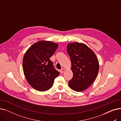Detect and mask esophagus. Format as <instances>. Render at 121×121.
Instances as JSON below:
<instances>
[{
	"label": "esophagus",
	"instance_id": "obj_1",
	"mask_svg": "<svg viewBox=\"0 0 121 121\" xmlns=\"http://www.w3.org/2000/svg\"><path fill=\"white\" fill-rule=\"evenodd\" d=\"M65 71V69L63 68V69H61V70H60V73H64Z\"/></svg>",
	"mask_w": 121,
	"mask_h": 121
}]
</instances>
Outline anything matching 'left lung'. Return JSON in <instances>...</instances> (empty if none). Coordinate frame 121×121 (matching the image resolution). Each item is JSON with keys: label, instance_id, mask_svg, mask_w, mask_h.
<instances>
[{"label": "left lung", "instance_id": "obj_1", "mask_svg": "<svg viewBox=\"0 0 121 121\" xmlns=\"http://www.w3.org/2000/svg\"><path fill=\"white\" fill-rule=\"evenodd\" d=\"M67 49L70 56L73 73L69 86L75 91H84L97 77L99 70L98 59L93 51L83 43H69Z\"/></svg>", "mask_w": 121, "mask_h": 121}]
</instances>
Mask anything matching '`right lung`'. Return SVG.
I'll return each mask as SVG.
<instances>
[{
    "label": "right lung",
    "mask_w": 121,
    "mask_h": 121,
    "mask_svg": "<svg viewBox=\"0 0 121 121\" xmlns=\"http://www.w3.org/2000/svg\"><path fill=\"white\" fill-rule=\"evenodd\" d=\"M58 46L57 43L50 41H39L32 44L24 55L22 66L25 77L37 91L49 90L60 74L49 59Z\"/></svg>",
    "instance_id": "1"
}]
</instances>
